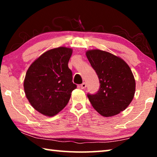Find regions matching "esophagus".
I'll return each mask as SVG.
<instances>
[{
  "label": "esophagus",
  "instance_id": "esophagus-1",
  "mask_svg": "<svg viewBox=\"0 0 157 157\" xmlns=\"http://www.w3.org/2000/svg\"><path fill=\"white\" fill-rule=\"evenodd\" d=\"M86 87V84L85 83V82H83V83H82V84H80V88L82 89H85Z\"/></svg>",
  "mask_w": 157,
  "mask_h": 157
}]
</instances>
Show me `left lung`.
<instances>
[{
	"instance_id": "1",
	"label": "left lung",
	"mask_w": 157,
	"mask_h": 157,
	"mask_svg": "<svg viewBox=\"0 0 157 157\" xmlns=\"http://www.w3.org/2000/svg\"><path fill=\"white\" fill-rule=\"evenodd\" d=\"M99 78L100 88L95 94H87L90 102L100 115H117L128 107L135 94L136 82L131 69L121 58L100 50L86 52Z\"/></svg>"
}]
</instances>
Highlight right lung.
Wrapping results in <instances>:
<instances>
[{"instance_id":"1","label":"right lung","mask_w":157,"mask_h":157,"mask_svg":"<svg viewBox=\"0 0 157 157\" xmlns=\"http://www.w3.org/2000/svg\"><path fill=\"white\" fill-rule=\"evenodd\" d=\"M72 52L66 47L48 50L28 69L23 83L26 98L45 116H53L62 111L77 88L68 66Z\"/></svg>"}]
</instances>
